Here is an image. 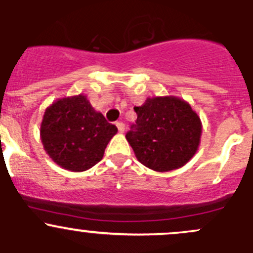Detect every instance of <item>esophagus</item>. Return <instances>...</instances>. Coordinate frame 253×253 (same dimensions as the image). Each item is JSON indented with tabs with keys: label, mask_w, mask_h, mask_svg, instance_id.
<instances>
[{
	"label": "esophagus",
	"mask_w": 253,
	"mask_h": 253,
	"mask_svg": "<svg viewBox=\"0 0 253 253\" xmlns=\"http://www.w3.org/2000/svg\"><path fill=\"white\" fill-rule=\"evenodd\" d=\"M116 126H117V129H119L120 133H124V132H125V128H126V126H125L124 122H117Z\"/></svg>",
	"instance_id": "34e87169"
}]
</instances>
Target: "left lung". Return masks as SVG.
I'll return each mask as SVG.
<instances>
[{
  "label": "left lung",
  "instance_id": "8db88e82",
  "mask_svg": "<svg viewBox=\"0 0 253 253\" xmlns=\"http://www.w3.org/2000/svg\"><path fill=\"white\" fill-rule=\"evenodd\" d=\"M134 111L136 125H132L126 139L144 167L171 171L196 154L202 124L190 104L176 96H155L134 106Z\"/></svg>",
  "mask_w": 253,
  "mask_h": 253
}]
</instances>
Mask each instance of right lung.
<instances>
[{
	"label": "right lung",
	"instance_id": "add662e5",
	"mask_svg": "<svg viewBox=\"0 0 253 253\" xmlns=\"http://www.w3.org/2000/svg\"><path fill=\"white\" fill-rule=\"evenodd\" d=\"M116 132L82 94L51 104L40 127L45 152L61 168L76 172L98 164Z\"/></svg>",
	"mask_w": 253,
	"mask_h": 253
}]
</instances>
